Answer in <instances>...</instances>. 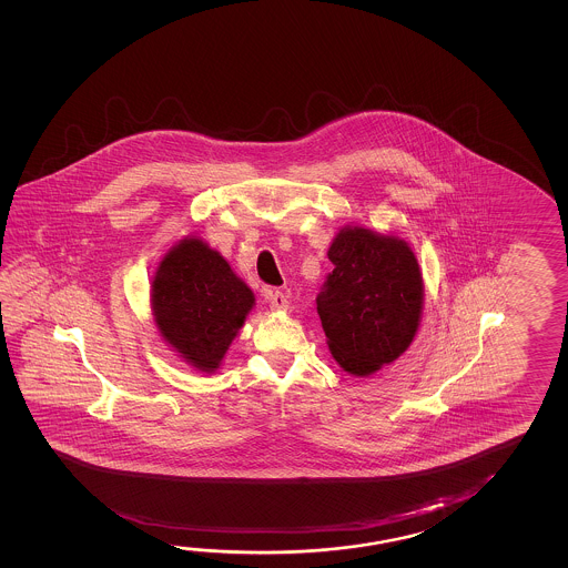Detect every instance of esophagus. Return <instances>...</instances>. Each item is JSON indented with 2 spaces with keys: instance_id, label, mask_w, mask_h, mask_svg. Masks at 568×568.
Listing matches in <instances>:
<instances>
[{
  "instance_id": "34e87169",
  "label": "esophagus",
  "mask_w": 568,
  "mask_h": 568,
  "mask_svg": "<svg viewBox=\"0 0 568 568\" xmlns=\"http://www.w3.org/2000/svg\"><path fill=\"white\" fill-rule=\"evenodd\" d=\"M267 298H270V307L273 311H285L288 307L287 295L281 291H267Z\"/></svg>"
}]
</instances>
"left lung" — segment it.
<instances>
[{
	"label": "left lung",
	"mask_w": 568,
	"mask_h": 568,
	"mask_svg": "<svg viewBox=\"0 0 568 568\" xmlns=\"http://www.w3.org/2000/svg\"><path fill=\"white\" fill-rule=\"evenodd\" d=\"M328 260L335 270L316 295V313L341 368L368 376L394 363L418 331V261L406 242L364 227L338 233Z\"/></svg>",
	"instance_id": "8db88e82"
}]
</instances>
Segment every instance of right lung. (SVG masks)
I'll list each match as a JSON object with an SVG mask.
<instances>
[{
    "label": "right lung",
    "mask_w": 568,
    "mask_h": 568,
    "mask_svg": "<svg viewBox=\"0 0 568 568\" xmlns=\"http://www.w3.org/2000/svg\"><path fill=\"white\" fill-rule=\"evenodd\" d=\"M150 297L160 335L202 373L220 366L255 301L227 261L200 240L168 253Z\"/></svg>",
    "instance_id": "right-lung-1"
}]
</instances>
